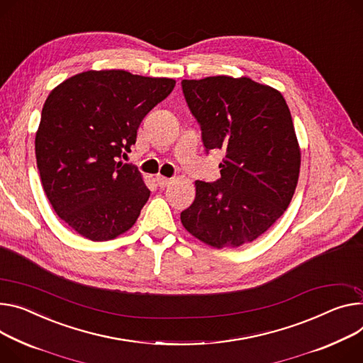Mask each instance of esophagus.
<instances>
[{
	"label": "esophagus",
	"mask_w": 363,
	"mask_h": 363,
	"mask_svg": "<svg viewBox=\"0 0 363 363\" xmlns=\"http://www.w3.org/2000/svg\"><path fill=\"white\" fill-rule=\"evenodd\" d=\"M157 183L160 187H167L172 183V179H167L164 176H157Z\"/></svg>",
	"instance_id": "34e87169"
}]
</instances>
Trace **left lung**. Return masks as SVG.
Instances as JSON below:
<instances>
[{
    "label": "left lung",
    "mask_w": 363,
    "mask_h": 363,
    "mask_svg": "<svg viewBox=\"0 0 363 363\" xmlns=\"http://www.w3.org/2000/svg\"><path fill=\"white\" fill-rule=\"evenodd\" d=\"M182 90L206 152H225L216 182L196 180L182 224L218 248L255 241L284 215L298 183L301 152L289 107L281 93L247 77L183 79Z\"/></svg>",
    "instance_id": "obj_1"
}]
</instances>
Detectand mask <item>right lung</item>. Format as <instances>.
<instances>
[{
    "instance_id": "add662e5",
    "label": "right lung",
    "mask_w": 363,
    "mask_h": 363,
    "mask_svg": "<svg viewBox=\"0 0 363 363\" xmlns=\"http://www.w3.org/2000/svg\"><path fill=\"white\" fill-rule=\"evenodd\" d=\"M176 86L170 78L122 69L77 74L46 99L36 133V161L57 215L91 241L128 231L150 198L141 173L119 160L136 130Z\"/></svg>"
}]
</instances>
